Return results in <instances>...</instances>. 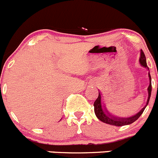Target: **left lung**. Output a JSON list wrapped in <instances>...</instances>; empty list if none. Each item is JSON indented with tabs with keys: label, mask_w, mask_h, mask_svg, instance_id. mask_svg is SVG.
<instances>
[{
	"label": "left lung",
	"mask_w": 158,
	"mask_h": 158,
	"mask_svg": "<svg viewBox=\"0 0 158 158\" xmlns=\"http://www.w3.org/2000/svg\"><path fill=\"white\" fill-rule=\"evenodd\" d=\"M140 64L142 66L145 67V68H148V65H147V62H146V57H145V54L143 53V51H140ZM148 77H149V80H150V84L149 87H148V101H147V104L143 108H142V110H140V111H139L137 114H135L134 116L131 117V118H117V117L113 116L112 114H110L108 111H107L106 109H103L102 106H101V94L99 93V95H98V98L96 99V101H94V113L96 114L97 118L101 121L102 122L105 123V124H110V125H114V126H124V125H127V124H132L133 122H134L135 121H137L139 118H140V115L142 114V113L144 110L145 107H147V105L148 104V102H149L150 98H151V74L150 73L148 74ZM106 110V112H104V110Z\"/></svg>",
	"instance_id": "obj_1"
}]
</instances>
